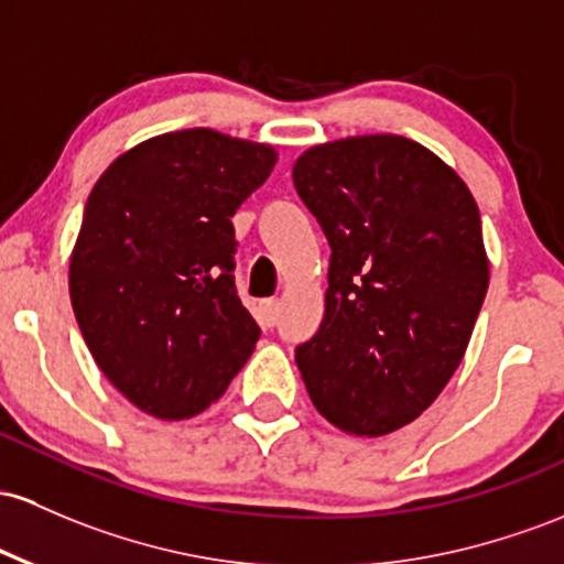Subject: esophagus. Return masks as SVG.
I'll return each instance as SVG.
<instances>
[{
    "mask_svg": "<svg viewBox=\"0 0 564 564\" xmlns=\"http://www.w3.org/2000/svg\"><path fill=\"white\" fill-rule=\"evenodd\" d=\"M278 315H281V302L278 300H264L259 305V324L268 326V329L278 324Z\"/></svg>",
    "mask_w": 564,
    "mask_h": 564,
    "instance_id": "obj_1",
    "label": "esophagus"
}]
</instances>
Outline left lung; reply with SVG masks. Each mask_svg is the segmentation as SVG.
<instances>
[{"label": "left lung", "mask_w": 564, "mask_h": 564, "mask_svg": "<svg viewBox=\"0 0 564 564\" xmlns=\"http://www.w3.org/2000/svg\"><path fill=\"white\" fill-rule=\"evenodd\" d=\"M292 176L332 249L324 321L296 367L329 423L382 436L429 410L463 361L490 283L479 208L404 135L313 147Z\"/></svg>", "instance_id": "obj_1"}]
</instances>
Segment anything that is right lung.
<instances>
[{"label": "right lung", "instance_id": "add662e5", "mask_svg": "<svg viewBox=\"0 0 564 564\" xmlns=\"http://www.w3.org/2000/svg\"><path fill=\"white\" fill-rule=\"evenodd\" d=\"M275 150L208 128L165 133L104 171L69 264L79 332L141 412L195 417L249 361L259 326L235 289L230 216Z\"/></svg>", "mask_w": 564, "mask_h": 564}]
</instances>
